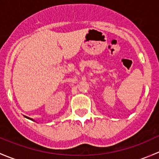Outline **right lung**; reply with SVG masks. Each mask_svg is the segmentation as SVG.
<instances>
[{"instance_id":"obj_1","label":"right lung","mask_w":159,"mask_h":159,"mask_svg":"<svg viewBox=\"0 0 159 159\" xmlns=\"http://www.w3.org/2000/svg\"><path fill=\"white\" fill-rule=\"evenodd\" d=\"M25 118H28V119H30V120H32V121H34V119H32V118H29V117H27V116H25Z\"/></svg>"}]
</instances>
